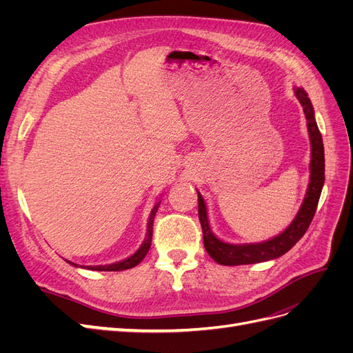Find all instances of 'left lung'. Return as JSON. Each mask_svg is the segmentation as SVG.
<instances>
[{
	"mask_svg": "<svg viewBox=\"0 0 353 353\" xmlns=\"http://www.w3.org/2000/svg\"><path fill=\"white\" fill-rule=\"evenodd\" d=\"M294 94L302 104L309 140H311V178H309V185L301 209H299L296 218L279 236L262 243H248V244H230L219 240L215 234L212 232L208 218L206 203L203 200L201 194L197 191L199 197V219L203 230V243L205 249L209 253L210 258L218 262L219 265H249V263H259L271 259H276L290 250L293 245L303 237V234L311 225L314 219L315 210L318 206L319 196L324 185V144L321 132L318 130L315 121L312 103L309 100L307 94L303 88H294Z\"/></svg>",
	"mask_w": 353,
	"mask_h": 353,
	"instance_id": "obj_1",
	"label": "left lung"
}]
</instances>
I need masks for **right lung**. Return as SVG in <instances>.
<instances>
[{
  "mask_svg": "<svg viewBox=\"0 0 353 353\" xmlns=\"http://www.w3.org/2000/svg\"><path fill=\"white\" fill-rule=\"evenodd\" d=\"M159 205L160 201H157L154 208L152 209V213L150 216H148V223H147V234H145V239L143 241V244L140 245V249H138L132 256H130V258H126L121 262H116V263H112V265H95V266H79L77 263H72L69 262L70 265H74V266H79V268H87V270H92V271H125V270H130V268H134V266H137L138 263H140L144 258L145 254L148 253V250H150V245H152V237H153V221H154V216H156V212L159 209Z\"/></svg>",
  "mask_w": 353,
  "mask_h": 353,
  "instance_id": "right-lung-1",
  "label": "right lung"
}]
</instances>
